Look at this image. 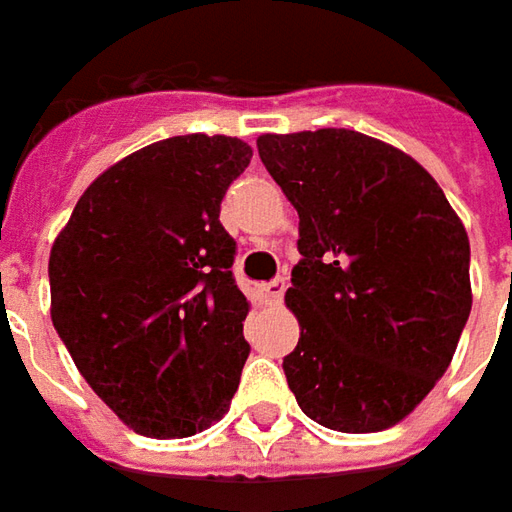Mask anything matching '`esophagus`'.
I'll return each instance as SVG.
<instances>
[{"label": "esophagus", "mask_w": 512, "mask_h": 512, "mask_svg": "<svg viewBox=\"0 0 512 512\" xmlns=\"http://www.w3.org/2000/svg\"><path fill=\"white\" fill-rule=\"evenodd\" d=\"M284 290H287V279H284V276H276L273 281L262 284V293L270 304H279L281 296H284Z\"/></svg>", "instance_id": "obj_1"}]
</instances>
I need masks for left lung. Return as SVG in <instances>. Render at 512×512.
Wrapping results in <instances>:
<instances>
[{"instance_id":"8db88e82","label":"left lung","mask_w":512,"mask_h":512,"mask_svg":"<svg viewBox=\"0 0 512 512\" xmlns=\"http://www.w3.org/2000/svg\"><path fill=\"white\" fill-rule=\"evenodd\" d=\"M259 157L298 211L284 358L301 411L369 434L411 414L471 315V242L417 160L352 129L262 135Z\"/></svg>"}]
</instances>
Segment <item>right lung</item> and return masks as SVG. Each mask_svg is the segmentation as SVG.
Masks as SVG:
<instances>
[{
    "label": "right lung",
    "instance_id": "1",
    "mask_svg": "<svg viewBox=\"0 0 512 512\" xmlns=\"http://www.w3.org/2000/svg\"><path fill=\"white\" fill-rule=\"evenodd\" d=\"M250 157L239 137L152 143L89 185L50 250L58 338L137 434L205 431L239 389L248 298L219 205Z\"/></svg>",
    "mask_w": 512,
    "mask_h": 512
}]
</instances>
